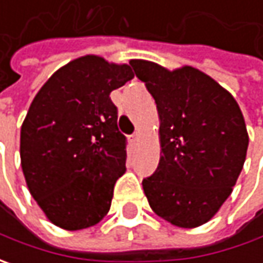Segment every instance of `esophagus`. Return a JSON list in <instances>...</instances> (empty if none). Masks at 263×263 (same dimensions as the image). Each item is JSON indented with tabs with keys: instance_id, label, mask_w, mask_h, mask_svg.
Returning a JSON list of instances; mask_svg holds the SVG:
<instances>
[{
	"instance_id": "34e87169",
	"label": "esophagus",
	"mask_w": 263,
	"mask_h": 263,
	"mask_svg": "<svg viewBox=\"0 0 263 263\" xmlns=\"http://www.w3.org/2000/svg\"><path fill=\"white\" fill-rule=\"evenodd\" d=\"M139 139H140V133H139V132H135V133L130 136V142H132L133 145H136L137 142H139Z\"/></svg>"
}]
</instances>
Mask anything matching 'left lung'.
<instances>
[{"mask_svg": "<svg viewBox=\"0 0 263 263\" xmlns=\"http://www.w3.org/2000/svg\"><path fill=\"white\" fill-rule=\"evenodd\" d=\"M161 120V159L142 184L154 212L177 227L208 222L231 195L249 146L236 99L193 67L132 60Z\"/></svg>", "mask_w": 263, "mask_h": 263, "instance_id": "8db88e82", "label": "left lung"}]
</instances>
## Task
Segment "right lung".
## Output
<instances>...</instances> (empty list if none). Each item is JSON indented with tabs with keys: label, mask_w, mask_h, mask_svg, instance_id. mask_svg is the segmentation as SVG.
I'll use <instances>...</instances> for the list:
<instances>
[{
	"label": "right lung",
	"mask_w": 263,
	"mask_h": 263,
	"mask_svg": "<svg viewBox=\"0 0 263 263\" xmlns=\"http://www.w3.org/2000/svg\"><path fill=\"white\" fill-rule=\"evenodd\" d=\"M133 77L127 64L86 55L36 93L20 132L22 168L30 195L58 227H92L109 211L127 159L109 93Z\"/></svg>",
	"instance_id": "obj_1"
}]
</instances>
